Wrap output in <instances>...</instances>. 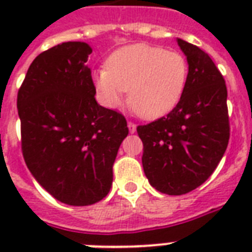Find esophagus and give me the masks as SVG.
<instances>
[{
	"label": "esophagus",
	"mask_w": 252,
	"mask_h": 252,
	"mask_svg": "<svg viewBox=\"0 0 252 252\" xmlns=\"http://www.w3.org/2000/svg\"><path fill=\"white\" fill-rule=\"evenodd\" d=\"M128 128H129L130 133H134L136 132V124L132 122H128Z\"/></svg>",
	"instance_id": "34e87169"
}]
</instances>
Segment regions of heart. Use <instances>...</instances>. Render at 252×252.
Masks as SVG:
<instances>
[{"label":"heart","instance_id":"obj_1","mask_svg":"<svg viewBox=\"0 0 252 252\" xmlns=\"http://www.w3.org/2000/svg\"><path fill=\"white\" fill-rule=\"evenodd\" d=\"M187 59L178 51L162 47L132 44L115 51L106 70L93 74L102 102L116 108L128 91L130 107L145 119L168 114L179 103L188 80Z\"/></svg>","mask_w":252,"mask_h":252}]
</instances>
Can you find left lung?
<instances>
[{
    "label": "left lung",
    "mask_w": 252,
    "mask_h": 252,
    "mask_svg": "<svg viewBox=\"0 0 252 252\" xmlns=\"http://www.w3.org/2000/svg\"><path fill=\"white\" fill-rule=\"evenodd\" d=\"M176 41L189 68L183 96L167 116L137 126L144 172L152 187L166 195H184L201 186L221 161L230 136L222 74L199 47Z\"/></svg>",
    "instance_id": "1"
}]
</instances>
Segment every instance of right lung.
Listing matches in <instances>:
<instances>
[{"label": "right lung", "instance_id": "add662e5", "mask_svg": "<svg viewBox=\"0 0 252 252\" xmlns=\"http://www.w3.org/2000/svg\"><path fill=\"white\" fill-rule=\"evenodd\" d=\"M84 41L40 53L18 91L22 152L30 172L59 201H100L112 186V166L128 136L122 114L99 106Z\"/></svg>", "mask_w": 252, "mask_h": 252}]
</instances>
